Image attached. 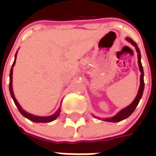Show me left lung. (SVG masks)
<instances>
[{
  "mask_svg": "<svg viewBox=\"0 0 156 156\" xmlns=\"http://www.w3.org/2000/svg\"><path fill=\"white\" fill-rule=\"evenodd\" d=\"M129 42H130L131 44L134 45L135 48H136V51L138 52V63H139V67H140V70L141 75H140V88H139V91H138V94L136 96V98H134V100L133 101V103L131 104L130 105H129L128 107H126L124 109H122L119 114L114 116V117L110 118V119H105V120L108 121V122H119V121L123 120V119H127L129 116H130L131 114L134 111L135 108L137 107L139 102L140 100L141 97H142V94H143V92H144V70H143V67H142V64H141V55H140V49L137 47V44L134 42L132 39L127 37L126 38Z\"/></svg>",
  "mask_w": 156,
  "mask_h": 156,
  "instance_id": "1",
  "label": "left lung"
}]
</instances>
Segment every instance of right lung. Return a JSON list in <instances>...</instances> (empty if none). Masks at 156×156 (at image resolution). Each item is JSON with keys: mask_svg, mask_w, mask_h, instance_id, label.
Masks as SVG:
<instances>
[{"mask_svg": "<svg viewBox=\"0 0 156 156\" xmlns=\"http://www.w3.org/2000/svg\"><path fill=\"white\" fill-rule=\"evenodd\" d=\"M16 53L15 55V61L13 62V64H12V67L11 68V72H10V83H9V90H10V94H11V96H12V98H13V101L15 103V105H16V107L18 108L19 112L22 114L24 117H26L27 119H28L31 121H33V122H35V123H48V122H51V121L55 120L58 117V115L60 114V109H58V111L55 113L54 115H51V116H48V117H39V116H35V115H32L31 114H28V113H27L26 111H24L22 108H21V106L18 104V102L16 101V99L15 96H14V94H13V90H12V68H13V66L15 64V62H16Z\"/></svg>", "mask_w": 156, "mask_h": 156, "instance_id": "1", "label": "right lung"}]
</instances>
